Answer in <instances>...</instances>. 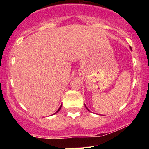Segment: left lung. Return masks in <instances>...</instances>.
I'll return each mask as SVG.
<instances>
[{
  "mask_svg": "<svg viewBox=\"0 0 149 149\" xmlns=\"http://www.w3.org/2000/svg\"><path fill=\"white\" fill-rule=\"evenodd\" d=\"M130 49H131V47H130ZM85 107H86V105H85ZM86 109H87V110H88V109L86 107ZM88 111H89V110H88Z\"/></svg>",
  "mask_w": 149,
  "mask_h": 149,
  "instance_id": "obj_1",
  "label": "left lung"
}]
</instances>
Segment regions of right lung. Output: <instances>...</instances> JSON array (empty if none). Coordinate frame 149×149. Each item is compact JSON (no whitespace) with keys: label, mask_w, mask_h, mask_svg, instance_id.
I'll use <instances>...</instances> for the list:
<instances>
[{"label":"right lung","mask_w":149,"mask_h":149,"mask_svg":"<svg viewBox=\"0 0 149 149\" xmlns=\"http://www.w3.org/2000/svg\"><path fill=\"white\" fill-rule=\"evenodd\" d=\"M61 107H62V105H61V107H60V108H59V109H58V111H57V112H55V113H57V112H59V111H60V109H61Z\"/></svg>","instance_id":"add662e5"}]
</instances>
